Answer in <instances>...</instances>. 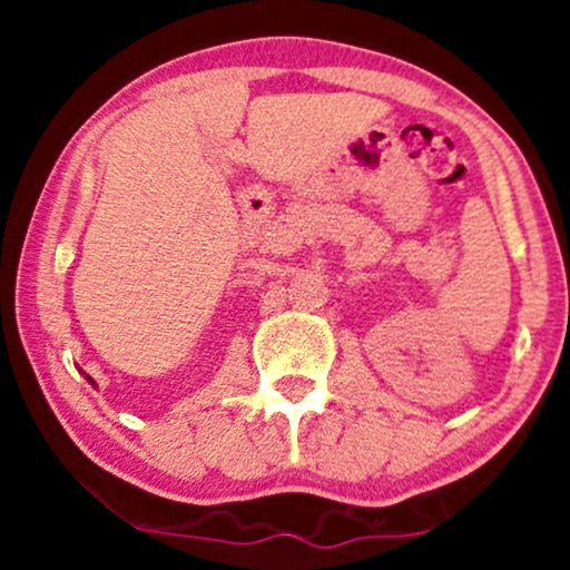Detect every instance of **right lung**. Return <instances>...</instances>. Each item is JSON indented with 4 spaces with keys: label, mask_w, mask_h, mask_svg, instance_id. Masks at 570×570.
<instances>
[{
    "label": "right lung",
    "mask_w": 570,
    "mask_h": 570,
    "mask_svg": "<svg viewBox=\"0 0 570 570\" xmlns=\"http://www.w3.org/2000/svg\"><path fill=\"white\" fill-rule=\"evenodd\" d=\"M88 381H90V377H88ZM90 383H94V381H90ZM94 385H96V383H94Z\"/></svg>",
    "instance_id": "1"
}]
</instances>
